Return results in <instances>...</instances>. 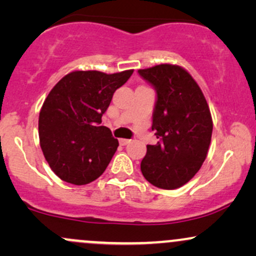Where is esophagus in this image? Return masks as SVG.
<instances>
[{
	"instance_id": "esophagus-1",
	"label": "esophagus",
	"mask_w": 256,
	"mask_h": 256,
	"mask_svg": "<svg viewBox=\"0 0 256 256\" xmlns=\"http://www.w3.org/2000/svg\"><path fill=\"white\" fill-rule=\"evenodd\" d=\"M119 142H120V144L126 146V144H128V143L131 142V140H128V138H120Z\"/></svg>"
}]
</instances>
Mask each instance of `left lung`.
I'll return each mask as SVG.
<instances>
[{"label":"left lung","mask_w":256,"mask_h":256,"mask_svg":"<svg viewBox=\"0 0 256 256\" xmlns=\"http://www.w3.org/2000/svg\"><path fill=\"white\" fill-rule=\"evenodd\" d=\"M156 92L152 130L156 144L146 146L140 171L149 183L172 190L201 168L212 138L213 122L201 89L182 67L158 64L138 70Z\"/></svg>","instance_id":"8db88e82"}]
</instances>
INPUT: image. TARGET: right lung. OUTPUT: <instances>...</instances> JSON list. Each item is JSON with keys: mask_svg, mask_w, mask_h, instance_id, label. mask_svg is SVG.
<instances>
[{"mask_svg": "<svg viewBox=\"0 0 256 256\" xmlns=\"http://www.w3.org/2000/svg\"><path fill=\"white\" fill-rule=\"evenodd\" d=\"M132 73L76 71L49 92L40 112L38 131L44 158L58 178L84 185L107 168L119 142L101 119L113 94Z\"/></svg>", "mask_w": 256, "mask_h": 256, "instance_id": "1", "label": "right lung"}]
</instances>
